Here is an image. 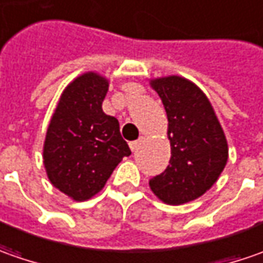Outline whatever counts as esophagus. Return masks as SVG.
Returning a JSON list of instances; mask_svg holds the SVG:
<instances>
[{
  "mask_svg": "<svg viewBox=\"0 0 263 263\" xmlns=\"http://www.w3.org/2000/svg\"><path fill=\"white\" fill-rule=\"evenodd\" d=\"M145 140V137H140V140L137 141H132L131 144H129V147H131L132 151H137V149L140 148L141 145H142V142Z\"/></svg>",
  "mask_w": 263,
  "mask_h": 263,
  "instance_id": "obj_1",
  "label": "esophagus"
}]
</instances>
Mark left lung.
Wrapping results in <instances>:
<instances>
[{
    "instance_id": "left-lung-1",
    "label": "left lung",
    "mask_w": 263,
    "mask_h": 263,
    "mask_svg": "<svg viewBox=\"0 0 263 263\" xmlns=\"http://www.w3.org/2000/svg\"><path fill=\"white\" fill-rule=\"evenodd\" d=\"M167 115L170 164L149 180L153 194L168 205L191 202L211 189L229 160V144L210 99L191 80H149Z\"/></svg>"
}]
</instances>
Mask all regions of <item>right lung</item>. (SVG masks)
I'll return each mask as SVG.
<instances>
[{
  "label": "right lung",
  "instance_id": "right-lung-1",
  "mask_svg": "<svg viewBox=\"0 0 263 263\" xmlns=\"http://www.w3.org/2000/svg\"><path fill=\"white\" fill-rule=\"evenodd\" d=\"M109 78L96 71L76 77L64 88L43 142L48 179L72 201L99 194L115 167L131 154L119 122L103 112Z\"/></svg>",
  "mask_w": 263,
  "mask_h": 263
}]
</instances>
